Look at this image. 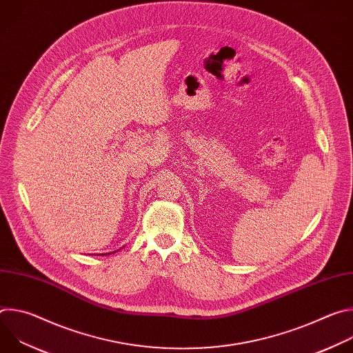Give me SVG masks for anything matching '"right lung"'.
I'll return each instance as SVG.
<instances>
[{
  "instance_id": "add662e5",
  "label": "right lung",
  "mask_w": 353,
  "mask_h": 353,
  "mask_svg": "<svg viewBox=\"0 0 353 353\" xmlns=\"http://www.w3.org/2000/svg\"><path fill=\"white\" fill-rule=\"evenodd\" d=\"M108 254H112V253H108Z\"/></svg>"
}]
</instances>
